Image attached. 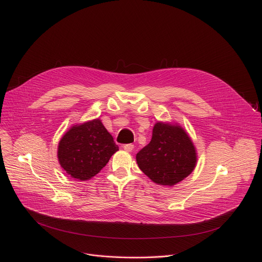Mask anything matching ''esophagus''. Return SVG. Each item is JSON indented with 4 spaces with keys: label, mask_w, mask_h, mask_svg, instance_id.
Returning a JSON list of instances; mask_svg holds the SVG:
<instances>
[{
    "label": "esophagus",
    "mask_w": 262,
    "mask_h": 262,
    "mask_svg": "<svg viewBox=\"0 0 262 262\" xmlns=\"http://www.w3.org/2000/svg\"><path fill=\"white\" fill-rule=\"evenodd\" d=\"M123 149L125 151H128V152H132L134 150V145L133 144H125L123 146Z\"/></svg>",
    "instance_id": "obj_1"
}]
</instances>
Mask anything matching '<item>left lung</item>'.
Returning <instances> with one entry per match:
<instances>
[{"label": "left lung", "instance_id": "obj_1", "mask_svg": "<svg viewBox=\"0 0 262 262\" xmlns=\"http://www.w3.org/2000/svg\"><path fill=\"white\" fill-rule=\"evenodd\" d=\"M139 168L154 182L174 185L196 167V148L186 132L177 124L157 122L150 143L137 154Z\"/></svg>", "mask_w": 262, "mask_h": 262}]
</instances>
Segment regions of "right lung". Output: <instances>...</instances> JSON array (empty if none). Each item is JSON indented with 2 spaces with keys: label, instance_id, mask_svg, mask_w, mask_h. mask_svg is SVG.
Wrapping results in <instances>:
<instances>
[{
  "label": "right lung",
  "instance_id": "add662e5",
  "mask_svg": "<svg viewBox=\"0 0 262 262\" xmlns=\"http://www.w3.org/2000/svg\"><path fill=\"white\" fill-rule=\"evenodd\" d=\"M117 150L113 137L94 119L69 128L59 142L58 160L69 176L85 181L99 173Z\"/></svg>",
  "mask_w": 262,
  "mask_h": 262
}]
</instances>
